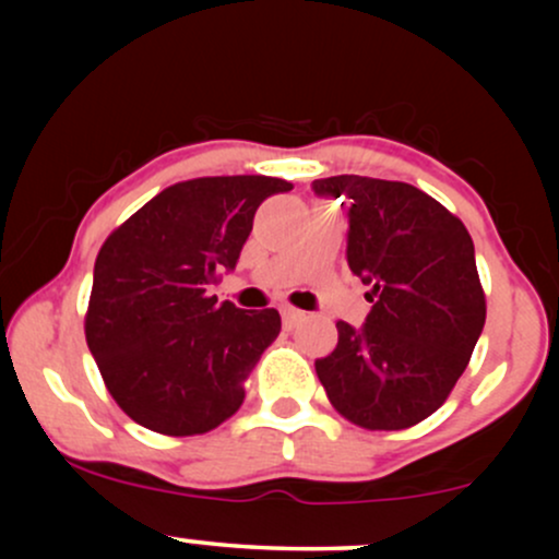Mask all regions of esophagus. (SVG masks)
<instances>
[{
    "mask_svg": "<svg viewBox=\"0 0 559 559\" xmlns=\"http://www.w3.org/2000/svg\"><path fill=\"white\" fill-rule=\"evenodd\" d=\"M281 318H284V325H286V329H294V325H297L299 320L305 318V312L294 310V307H284V310H281Z\"/></svg>",
    "mask_w": 559,
    "mask_h": 559,
    "instance_id": "34e87169",
    "label": "esophagus"
}]
</instances>
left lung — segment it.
Instances as JSON below:
<instances>
[{"label":"left lung","mask_w":559,"mask_h":559,"mask_svg":"<svg viewBox=\"0 0 559 559\" xmlns=\"http://www.w3.org/2000/svg\"><path fill=\"white\" fill-rule=\"evenodd\" d=\"M312 189L349 199L346 262L373 301L362 329L338 320V344L316 360L318 378L346 420L402 431L447 402L484 331L473 239L460 217L409 183L333 176Z\"/></svg>","instance_id":"8db88e82"}]
</instances>
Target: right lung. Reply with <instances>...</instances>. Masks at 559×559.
<instances>
[{
    "label": "right lung",
    "instance_id": "add662e5",
    "mask_svg": "<svg viewBox=\"0 0 559 559\" xmlns=\"http://www.w3.org/2000/svg\"><path fill=\"white\" fill-rule=\"evenodd\" d=\"M284 191L292 183L271 176L173 183L102 243L83 329L107 391L139 426L207 433L241 407L281 316L217 301L213 286L239 262L260 204Z\"/></svg>",
    "mask_w": 559,
    "mask_h": 559
}]
</instances>
